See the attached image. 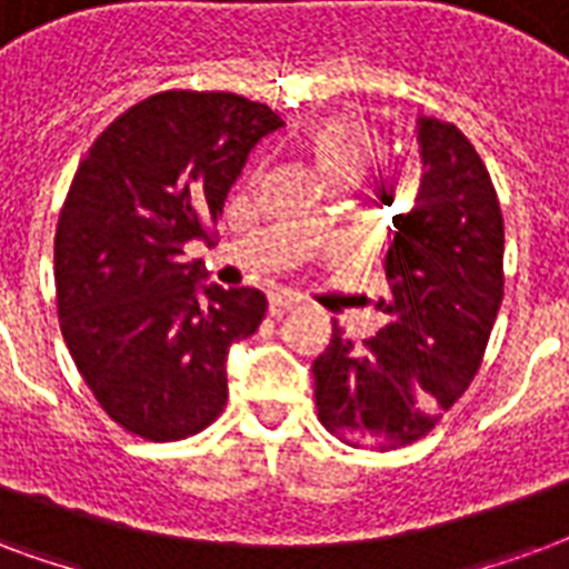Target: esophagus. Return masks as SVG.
<instances>
[{"label": "esophagus", "instance_id": "34e87169", "mask_svg": "<svg viewBox=\"0 0 569 569\" xmlns=\"http://www.w3.org/2000/svg\"><path fill=\"white\" fill-rule=\"evenodd\" d=\"M300 302H302L300 297H293V293H276V297L269 300V312H272V315L290 312V309H297Z\"/></svg>", "mask_w": 569, "mask_h": 569}]
</instances>
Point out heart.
<instances>
[{
    "label": "heart",
    "instance_id": "heart-1",
    "mask_svg": "<svg viewBox=\"0 0 569 569\" xmlns=\"http://www.w3.org/2000/svg\"><path fill=\"white\" fill-rule=\"evenodd\" d=\"M302 148L327 181L348 188L379 153L381 136L355 111H330L302 130Z\"/></svg>",
    "mask_w": 569,
    "mask_h": 569
}]
</instances>
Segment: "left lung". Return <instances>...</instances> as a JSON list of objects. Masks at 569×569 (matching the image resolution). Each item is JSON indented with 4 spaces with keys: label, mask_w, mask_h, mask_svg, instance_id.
Returning <instances> with one entry per match:
<instances>
[{
    "label": "left lung",
    "mask_w": 569,
    "mask_h": 569,
    "mask_svg": "<svg viewBox=\"0 0 569 569\" xmlns=\"http://www.w3.org/2000/svg\"><path fill=\"white\" fill-rule=\"evenodd\" d=\"M421 188L393 218L385 257L388 325L355 339L333 321L315 358L321 425L348 446L400 449L427 437L470 388L503 302V214L470 139L418 118Z\"/></svg>",
    "instance_id": "obj_1"
}]
</instances>
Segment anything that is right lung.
Returning a JSON list of instances; mask_svg holds the SVG:
<instances>
[{
    "instance_id": "right-lung-1",
    "label": "right lung",
    "mask_w": 569,
    "mask_h": 569,
    "mask_svg": "<svg viewBox=\"0 0 569 569\" xmlns=\"http://www.w3.org/2000/svg\"><path fill=\"white\" fill-rule=\"evenodd\" d=\"M284 120L236 93L166 90L109 123L66 193L53 281L74 367L123 430L193 437L227 403V355L263 321L257 288L202 284L209 239L244 160Z\"/></svg>"
}]
</instances>
